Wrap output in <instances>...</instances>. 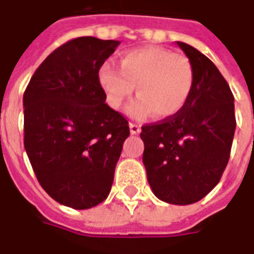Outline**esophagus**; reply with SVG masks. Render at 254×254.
Here are the masks:
<instances>
[{
	"instance_id": "34e87169",
	"label": "esophagus",
	"mask_w": 254,
	"mask_h": 254,
	"mask_svg": "<svg viewBox=\"0 0 254 254\" xmlns=\"http://www.w3.org/2000/svg\"><path fill=\"white\" fill-rule=\"evenodd\" d=\"M140 131H142L140 126L135 125V123H129V132H131V134L136 135V134H139Z\"/></svg>"
}]
</instances>
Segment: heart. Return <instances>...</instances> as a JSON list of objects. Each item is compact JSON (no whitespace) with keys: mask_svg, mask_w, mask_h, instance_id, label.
I'll return each instance as SVG.
<instances>
[{"mask_svg":"<svg viewBox=\"0 0 254 254\" xmlns=\"http://www.w3.org/2000/svg\"><path fill=\"white\" fill-rule=\"evenodd\" d=\"M99 83L114 110H119L136 87L139 98L127 107V114L135 119L152 114L165 119L186 106L194 87V69L188 57L169 49L139 48L125 52L120 66L104 63Z\"/></svg>","mask_w":254,"mask_h":254,"instance_id":"heart-1","label":"heart"}]
</instances>
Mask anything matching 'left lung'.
Segmentation results:
<instances>
[{"mask_svg": "<svg viewBox=\"0 0 254 254\" xmlns=\"http://www.w3.org/2000/svg\"><path fill=\"white\" fill-rule=\"evenodd\" d=\"M194 69L186 106L142 127L143 165L152 192L171 205H190L220 182L236 129L234 98L218 68L191 45L179 43Z\"/></svg>", "mask_w": 254, "mask_h": 254, "instance_id": "1", "label": "left lung"}]
</instances>
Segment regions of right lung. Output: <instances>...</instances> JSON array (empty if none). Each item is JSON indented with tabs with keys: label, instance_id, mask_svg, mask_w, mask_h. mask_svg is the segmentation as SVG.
<instances>
[{
	"label": "right lung",
	"instance_id": "right-lung-1",
	"mask_svg": "<svg viewBox=\"0 0 254 254\" xmlns=\"http://www.w3.org/2000/svg\"><path fill=\"white\" fill-rule=\"evenodd\" d=\"M120 41L79 37L55 49L24 93V146L41 188L84 210L111 191L128 122L106 103L99 69Z\"/></svg>",
	"mask_w": 254,
	"mask_h": 254
}]
</instances>
